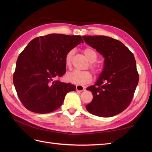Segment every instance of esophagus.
I'll list each match as a JSON object with an SVG mask.
<instances>
[{"mask_svg":"<svg viewBox=\"0 0 152 152\" xmlns=\"http://www.w3.org/2000/svg\"><path fill=\"white\" fill-rule=\"evenodd\" d=\"M76 91H83V90L85 89V88H84V87H83V86L77 85L76 86Z\"/></svg>","mask_w":152,"mask_h":152,"instance_id":"esophagus-1","label":"esophagus"}]
</instances>
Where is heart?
Returning a JSON list of instances; mask_svg holds the SVG:
<instances>
[{
	"label": "heart",
	"mask_w": 152,
	"mask_h": 152,
	"mask_svg": "<svg viewBox=\"0 0 152 152\" xmlns=\"http://www.w3.org/2000/svg\"><path fill=\"white\" fill-rule=\"evenodd\" d=\"M83 53L87 59L90 62L89 67L94 72H98V68L94 63L97 58L95 51L91 48H87L83 50ZM74 55V51L70 50L68 52L64 57V63L67 67H70L72 63V59ZM92 75L88 71H78L74 70L67 73L65 76V79L67 82L77 85H85L92 81Z\"/></svg>",
	"instance_id": "obj_1"
}]
</instances>
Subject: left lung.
Returning a JSON list of instances; mask_svg holds the SVG:
<instances>
[{
    "label": "left lung",
    "mask_w": 152,
    "mask_h": 152,
    "mask_svg": "<svg viewBox=\"0 0 152 152\" xmlns=\"http://www.w3.org/2000/svg\"><path fill=\"white\" fill-rule=\"evenodd\" d=\"M89 46L104 57V69L97 81L87 88L93 93L86 108L99 117H112L128 107L138 83L133 53L120 41L106 36H83Z\"/></svg>",
    "instance_id": "1"
}]
</instances>
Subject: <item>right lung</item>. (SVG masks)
<instances>
[{
	"label": "right lung",
	"instance_id": "1",
	"mask_svg": "<svg viewBox=\"0 0 152 152\" xmlns=\"http://www.w3.org/2000/svg\"><path fill=\"white\" fill-rule=\"evenodd\" d=\"M83 41L81 36L50 34L35 38L19 54L13 81L28 110L46 114L62 105L76 86L59 80L66 72V54Z\"/></svg>",
	"mask_w": 152,
	"mask_h": 152
}]
</instances>
